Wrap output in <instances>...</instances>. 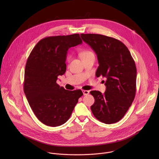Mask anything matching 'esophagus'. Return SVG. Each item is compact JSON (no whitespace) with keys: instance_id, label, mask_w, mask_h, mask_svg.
<instances>
[{"instance_id":"obj_1","label":"esophagus","mask_w":159,"mask_h":159,"mask_svg":"<svg viewBox=\"0 0 159 159\" xmlns=\"http://www.w3.org/2000/svg\"><path fill=\"white\" fill-rule=\"evenodd\" d=\"M83 92L84 95H88L89 93V91H87V90H83Z\"/></svg>"}]
</instances>
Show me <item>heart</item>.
Returning <instances> with one entry per match:
<instances>
[{"mask_svg":"<svg viewBox=\"0 0 159 159\" xmlns=\"http://www.w3.org/2000/svg\"><path fill=\"white\" fill-rule=\"evenodd\" d=\"M91 54H93V53L91 52V51H89V50H84L82 52H81L80 53V56L81 57H86V56H88ZM70 59V56H68V60L69 61Z\"/></svg>","mask_w":159,"mask_h":159,"instance_id":"heart-1","label":"heart"}]
</instances>
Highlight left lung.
<instances>
[{
  "label": "left lung",
  "mask_w": 159,
  "mask_h": 159,
  "mask_svg": "<svg viewBox=\"0 0 159 159\" xmlns=\"http://www.w3.org/2000/svg\"><path fill=\"white\" fill-rule=\"evenodd\" d=\"M81 37L97 55L96 76L107 78L104 93L90 92L95 99L91 111L102 122L116 123L124 116L135 97V61L127 46L119 40L94 34H81Z\"/></svg>",
  "instance_id": "1"
}]
</instances>
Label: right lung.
Listing matches in <instances>:
<instances>
[{
  "mask_svg": "<svg viewBox=\"0 0 159 159\" xmlns=\"http://www.w3.org/2000/svg\"><path fill=\"white\" fill-rule=\"evenodd\" d=\"M79 34L47 37L31 51L25 67L23 88L29 104L38 119L48 126L64 124L83 93L66 90L57 84L66 71L68 49L82 43Z\"/></svg>",
  "mask_w": 159,
  "mask_h": 159,
  "instance_id": "add662e5",
  "label": "right lung"
}]
</instances>
